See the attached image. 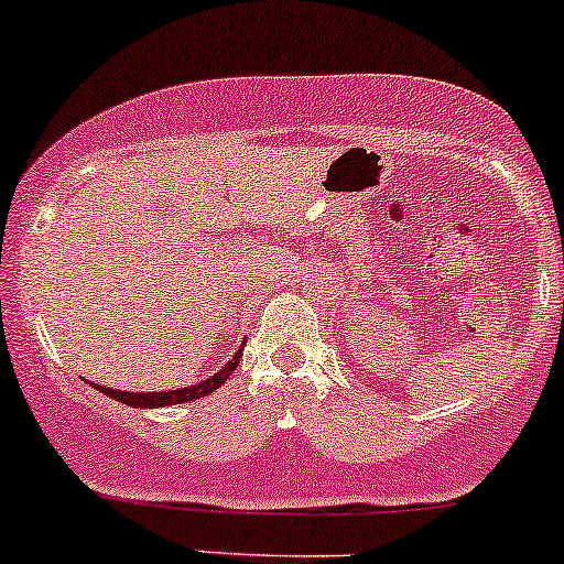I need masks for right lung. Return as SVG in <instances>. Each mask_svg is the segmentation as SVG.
I'll use <instances>...</instances> for the list:
<instances>
[{"instance_id":"right-lung-1","label":"right lung","mask_w":564,"mask_h":564,"mask_svg":"<svg viewBox=\"0 0 564 564\" xmlns=\"http://www.w3.org/2000/svg\"><path fill=\"white\" fill-rule=\"evenodd\" d=\"M240 358H243V348L232 356V361L227 364L221 372H216L214 377H208V380L197 382V386H189V388H182V391H165V393H128V391H115V388H107V386H93L98 388L101 393H107L109 399L115 401H122V404L128 406H135V410H152V406H171V404H184V401H195L200 399V395H208L214 393L216 388H221L227 382V377L235 372V367L240 364Z\"/></svg>"}]
</instances>
